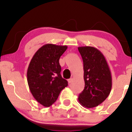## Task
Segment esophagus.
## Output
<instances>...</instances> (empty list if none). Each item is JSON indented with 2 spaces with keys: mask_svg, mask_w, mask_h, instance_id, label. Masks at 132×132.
I'll use <instances>...</instances> for the list:
<instances>
[{
  "mask_svg": "<svg viewBox=\"0 0 132 132\" xmlns=\"http://www.w3.org/2000/svg\"><path fill=\"white\" fill-rule=\"evenodd\" d=\"M72 81H73V78H70V79H69L68 80V83H69V84H70V83L72 82Z\"/></svg>",
  "mask_w": 132,
  "mask_h": 132,
  "instance_id": "34e87169",
  "label": "esophagus"
}]
</instances>
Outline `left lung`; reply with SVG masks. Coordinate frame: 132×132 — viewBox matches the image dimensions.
Segmentation results:
<instances>
[{
    "instance_id": "left-lung-1",
    "label": "left lung",
    "mask_w": 132,
    "mask_h": 132,
    "mask_svg": "<svg viewBox=\"0 0 132 132\" xmlns=\"http://www.w3.org/2000/svg\"><path fill=\"white\" fill-rule=\"evenodd\" d=\"M84 66V90L78 101L86 108H93L107 99L112 89V76L105 57L92 46L78 47Z\"/></svg>"
}]
</instances>
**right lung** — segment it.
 <instances>
[{"label":"right lung","instance_id":"1","mask_svg":"<svg viewBox=\"0 0 132 132\" xmlns=\"http://www.w3.org/2000/svg\"><path fill=\"white\" fill-rule=\"evenodd\" d=\"M67 48V46L46 44L35 53L28 66L27 82L30 92L45 107L55 102L61 90L68 85L60 74L59 63Z\"/></svg>","mask_w":132,"mask_h":132}]
</instances>
